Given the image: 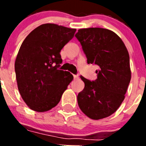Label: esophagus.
<instances>
[{
  "mask_svg": "<svg viewBox=\"0 0 146 146\" xmlns=\"http://www.w3.org/2000/svg\"><path fill=\"white\" fill-rule=\"evenodd\" d=\"M74 79H77V78H78V75H77V74H74Z\"/></svg>",
  "mask_w": 146,
  "mask_h": 146,
  "instance_id": "1",
  "label": "esophagus"
}]
</instances>
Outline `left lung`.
Instances as JSON below:
<instances>
[{
    "label": "left lung",
    "instance_id": "8db88e82",
    "mask_svg": "<svg viewBox=\"0 0 146 146\" xmlns=\"http://www.w3.org/2000/svg\"><path fill=\"white\" fill-rule=\"evenodd\" d=\"M75 37L88 64L99 67L95 80L80 76L85 88L77 95L78 105L91 119L106 118L119 108L130 82L128 50L116 33L105 28L80 29Z\"/></svg>",
    "mask_w": 146,
    "mask_h": 146
}]
</instances>
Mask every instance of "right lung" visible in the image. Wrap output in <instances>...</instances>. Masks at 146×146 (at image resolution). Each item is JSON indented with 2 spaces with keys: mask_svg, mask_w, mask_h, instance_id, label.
Returning a JSON list of instances; mask_svg holds the SVG:
<instances>
[{
  "mask_svg": "<svg viewBox=\"0 0 146 146\" xmlns=\"http://www.w3.org/2000/svg\"><path fill=\"white\" fill-rule=\"evenodd\" d=\"M75 31L47 23L35 28L22 43L15 60L16 79L22 98L33 110L45 112L56 106L73 80L72 74L58 68L60 50Z\"/></svg>",
  "mask_w": 146,
  "mask_h": 146,
  "instance_id": "add662e5",
  "label": "right lung"
}]
</instances>
